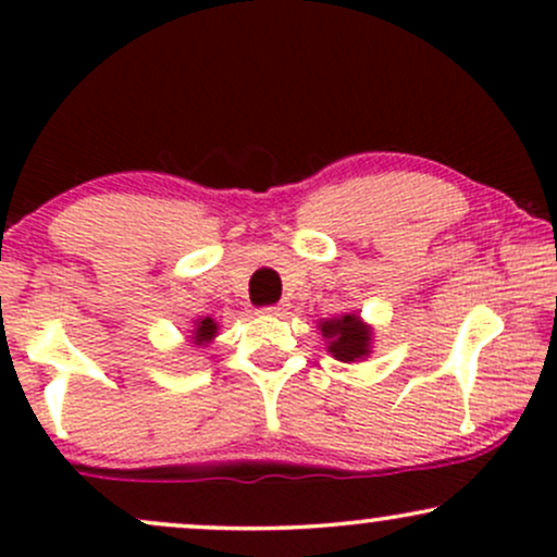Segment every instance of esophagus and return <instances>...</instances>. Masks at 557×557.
Listing matches in <instances>:
<instances>
[{
	"label": "esophagus",
	"mask_w": 557,
	"mask_h": 557,
	"mask_svg": "<svg viewBox=\"0 0 557 557\" xmlns=\"http://www.w3.org/2000/svg\"><path fill=\"white\" fill-rule=\"evenodd\" d=\"M261 314H267V317H283V314H285V306H283V304L264 306V309H261Z\"/></svg>",
	"instance_id": "obj_1"
}]
</instances>
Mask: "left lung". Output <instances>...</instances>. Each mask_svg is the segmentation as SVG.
Listing matches in <instances>:
<instances>
[{"label": "left lung", "mask_w": 557, "mask_h": 557, "mask_svg": "<svg viewBox=\"0 0 557 557\" xmlns=\"http://www.w3.org/2000/svg\"><path fill=\"white\" fill-rule=\"evenodd\" d=\"M327 350L337 361H361L372 354V327L359 314H343L319 322Z\"/></svg>", "instance_id": "obj_1"}]
</instances>
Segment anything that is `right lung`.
<instances>
[{"label": "right lung", "instance_id": "right-lung-1", "mask_svg": "<svg viewBox=\"0 0 557 557\" xmlns=\"http://www.w3.org/2000/svg\"><path fill=\"white\" fill-rule=\"evenodd\" d=\"M216 337V322L212 317H203V319H198L196 322V330H194V343L196 345H207V343H212Z\"/></svg>", "mask_w": 557, "mask_h": 557}]
</instances>
